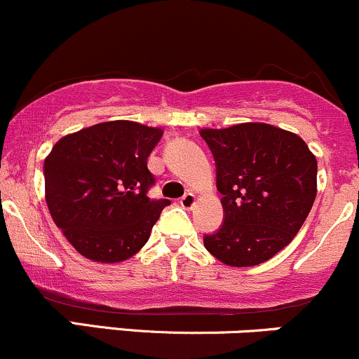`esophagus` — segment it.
<instances>
[{
    "instance_id": "34e87169",
    "label": "esophagus",
    "mask_w": 359,
    "mask_h": 359,
    "mask_svg": "<svg viewBox=\"0 0 359 359\" xmlns=\"http://www.w3.org/2000/svg\"><path fill=\"white\" fill-rule=\"evenodd\" d=\"M194 204H196V196H194L192 192H187L182 199H180V205H182L184 209H191Z\"/></svg>"
}]
</instances>
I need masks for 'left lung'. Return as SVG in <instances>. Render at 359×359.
<instances>
[{
    "label": "left lung",
    "mask_w": 359,
    "mask_h": 359,
    "mask_svg": "<svg viewBox=\"0 0 359 359\" xmlns=\"http://www.w3.org/2000/svg\"><path fill=\"white\" fill-rule=\"evenodd\" d=\"M224 222L204 246L229 266L266 262L295 238L317 194V160L302 138L266 123L205 128Z\"/></svg>",
    "instance_id": "1"
}]
</instances>
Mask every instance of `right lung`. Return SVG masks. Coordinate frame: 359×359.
<instances>
[{"mask_svg": "<svg viewBox=\"0 0 359 359\" xmlns=\"http://www.w3.org/2000/svg\"><path fill=\"white\" fill-rule=\"evenodd\" d=\"M160 128L106 121L60 138L43 162L45 201L82 257L118 263L138 253L168 199H150L147 160Z\"/></svg>", "mask_w": 359, "mask_h": 359, "instance_id": "add662e5", "label": "right lung"}]
</instances>
